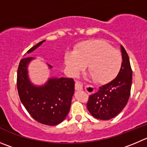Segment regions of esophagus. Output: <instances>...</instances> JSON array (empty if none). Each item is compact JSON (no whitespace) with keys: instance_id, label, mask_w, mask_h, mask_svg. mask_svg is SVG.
<instances>
[{"instance_id":"1","label":"esophagus","mask_w":147,"mask_h":147,"mask_svg":"<svg viewBox=\"0 0 147 147\" xmlns=\"http://www.w3.org/2000/svg\"><path fill=\"white\" fill-rule=\"evenodd\" d=\"M90 88H92V89H93L94 90V89L92 86H90ZM75 89L77 91L82 90V89H83V85H82L81 83H79V82H76V83H75Z\"/></svg>"}]
</instances>
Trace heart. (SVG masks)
<instances>
[{
	"label": "heart",
	"instance_id": "1",
	"mask_svg": "<svg viewBox=\"0 0 147 147\" xmlns=\"http://www.w3.org/2000/svg\"><path fill=\"white\" fill-rule=\"evenodd\" d=\"M65 62L73 76H76L88 65L92 79L99 84L113 81L121 71V52L102 40H90L80 43L75 52H67Z\"/></svg>",
	"mask_w": 147,
	"mask_h": 147
}]
</instances>
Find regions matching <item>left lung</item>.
I'll list each match as a JSON object with an SVG mask.
<instances>
[{"instance_id": "left-lung-1", "label": "left lung", "mask_w": 147, "mask_h": 147, "mask_svg": "<svg viewBox=\"0 0 147 147\" xmlns=\"http://www.w3.org/2000/svg\"><path fill=\"white\" fill-rule=\"evenodd\" d=\"M121 47L123 61L118 75L91 94L86 104L91 115L97 119L106 121L116 116L126 105L131 94L132 69L125 48Z\"/></svg>"}]
</instances>
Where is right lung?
<instances>
[{
    "label": "right lung",
    "instance_id": "1",
    "mask_svg": "<svg viewBox=\"0 0 147 147\" xmlns=\"http://www.w3.org/2000/svg\"><path fill=\"white\" fill-rule=\"evenodd\" d=\"M45 42L29 49L32 52ZM33 58L22 59L17 71V89L19 98L26 110L35 121L42 124L55 125L62 122L70 110L74 93V81L68 78H52L44 86H34L29 80L27 65ZM50 68H52L49 65Z\"/></svg>",
    "mask_w": 147,
    "mask_h": 147
}]
</instances>
